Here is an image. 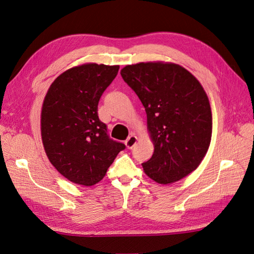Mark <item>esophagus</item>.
<instances>
[{
    "mask_svg": "<svg viewBox=\"0 0 254 254\" xmlns=\"http://www.w3.org/2000/svg\"><path fill=\"white\" fill-rule=\"evenodd\" d=\"M136 142H137V137L135 135H130L125 141V145L128 149H131L133 148V146L136 144Z\"/></svg>",
    "mask_w": 254,
    "mask_h": 254,
    "instance_id": "esophagus-1",
    "label": "esophagus"
}]
</instances>
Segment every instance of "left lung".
Returning a JSON list of instances; mask_svg holds the SVG:
<instances>
[{"instance_id": "8db88e82", "label": "left lung", "mask_w": 254, "mask_h": 254, "mask_svg": "<svg viewBox=\"0 0 254 254\" xmlns=\"http://www.w3.org/2000/svg\"><path fill=\"white\" fill-rule=\"evenodd\" d=\"M121 75L147 115L155 150L142 164L145 174L170 184L194 172L212 137L211 106L201 83L183 66L162 61L128 64Z\"/></svg>"}]
</instances>
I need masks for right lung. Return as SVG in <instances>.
Returning <instances> with one entry per match:
<instances>
[{
    "instance_id": "right-lung-1",
    "label": "right lung",
    "mask_w": 254,
    "mask_h": 254,
    "mask_svg": "<svg viewBox=\"0 0 254 254\" xmlns=\"http://www.w3.org/2000/svg\"><path fill=\"white\" fill-rule=\"evenodd\" d=\"M120 65L84 64L68 68L53 81L41 110L45 153L64 178L91 187L101 181L123 143L111 140L99 121L97 106Z\"/></svg>"
}]
</instances>
